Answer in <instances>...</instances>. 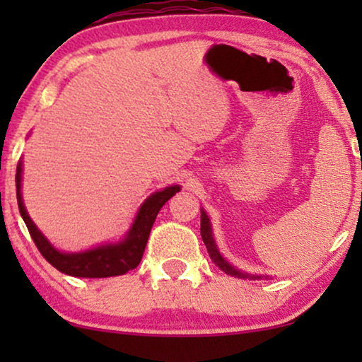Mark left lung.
<instances>
[{"mask_svg":"<svg viewBox=\"0 0 362 362\" xmlns=\"http://www.w3.org/2000/svg\"><path fill=\"white\" fill-rule=\"evenodd\" d=\"M201 237H202V240H204L206 249H207V252H209L212 262H214V264L219 267L222 272H226L227 275L237 276V279H252V280H254V279H262V276H259V275H247V274H244V272L237 270L235 267H232L229 262H227L224 257L221 255V252L217 250L214 237H212V229H211L209 217H207V214L202 209H201Z\"/></svg>","mask_w":362,"mask_h":362,"instance_id":"1","label":"left lung"}]
</instances>
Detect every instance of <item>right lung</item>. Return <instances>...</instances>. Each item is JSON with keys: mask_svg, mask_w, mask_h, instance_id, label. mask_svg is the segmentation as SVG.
Here are the masks:
<instances>
[{"mask_svg": "<svg viewBox=\"0 0 362 362\" xmlns=\"http://www.w3.org/2000/svg\"><path fill=\"white\" fill-rule=\"evenodd\" d=\"M21 175L23 163L19 161L16 168L18 206L24 224H26L37 250L59 272L71 276H82V279H105V276L123 275L128 270L136 269L138 264L141 262L143 252H145L148 237H150V230L153 224H155L158 212H160L170 197L175 196L181 189L176 185L168 186L163 191L153 192L141 204L135 217V222H133L125 239L118 242V244H105L86 252L66 254V252H59L57 249H54L51 242L42 235V232L37 229L36 224L31 221V217L28 216L21 196Z\"/></svg>", "mask_w": 362, "mask_h": 362, "instance_id": "right-lung-1", "label": "right lung"}]
</instances>
